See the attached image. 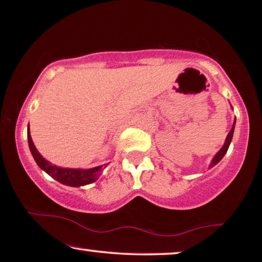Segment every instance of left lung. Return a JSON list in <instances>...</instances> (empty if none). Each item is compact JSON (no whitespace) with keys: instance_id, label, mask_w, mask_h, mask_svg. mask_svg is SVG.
<instances>
[{"instance_id":"left-lung-1","label":"left lung","mask_w":262,"mask_h":262,"mask_svg":"<svg viewBox=\"0 0 262 262\" xmlns=\"http://www.w3.org/2000/svg\"><path fill=\"white\" fill-rule=\"evenodd\" d=\"M231 107H232V106H231ZM234 126H236V118H234V120H233V125H232L231 130L229 132L227 139H225V142H224L223 147H222V148L220 149V151L217 152L214 157H212L211 162H210V164H209V168L214 167V166L216 165V164L219 163V162L221 161V159L224 157V155L227 154L228 149H229V145H230V143H231V141H232V136H233V132H234Z\"/></svg>"}]
</instances>
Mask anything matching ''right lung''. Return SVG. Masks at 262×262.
Here are the masks:
<instances>
[{
	"label": "right lung",
	"mask_w": 262,
	"mask_h": 262,
	"mask_svg": "<svg viewBox=\"0 0 262 262\" xmlns=\"http://www.w3.org/2000/svg\"><path fill=\"white\" fill-rule=\"evenodd\" d=\"M28 142L30 151L32 154L35 163L38 166L45 171L48 176H51L53 179H55L59 183L72 186V187H79V186H85L89 184L95 183L100 176L103 168L106 167L107 164L99 165L91 168H67V167H59L46 161L35 148L32 141V137L30 134V126H28Z\"/></svg>",
	"instance_id": "add662e5"
}]
</instances>
